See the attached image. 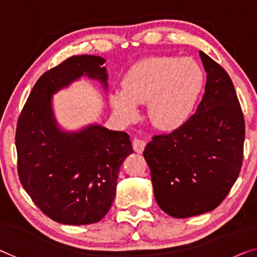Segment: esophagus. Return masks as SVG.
<instances>
[{"mask_svg": "<svg viewBox=\"0 0 257 257\" xmlns=\"http://www.w3.org/2000/svg\"><path fill=\"white\" fill-rule=\"evenodd\" d=\"M133 148L135 152L137 153H142L144 151V148H145V142L139 140V139H135L133 142Z\"/></svg>", "mask_w": 257, "mask_h": 257, "instance_id": "esophagus-1", "label": "esophagus"}]
</instances>
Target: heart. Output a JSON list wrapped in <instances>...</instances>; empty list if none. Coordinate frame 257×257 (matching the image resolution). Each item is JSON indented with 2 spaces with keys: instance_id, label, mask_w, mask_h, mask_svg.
<instances>
[{
  "instance_id": "heart-1",
  "label": "heart",
  "mask_w": 257,
  "mask_h": 257,
  "mask_svg": "<svg viewBox=\"0 0 257 257\" xmlns=\"http://www.w3.org/2000/svg\"><path fill=\"white\" fill-rule=\"evenodd\" d=\"M204 83V71L191 57H150L129 69L123 89L110 93V104L122 121L132 123L140 117L139 105L149 102L151 123L170 132L193 116Z\"/></svg>"
}]
</instances>
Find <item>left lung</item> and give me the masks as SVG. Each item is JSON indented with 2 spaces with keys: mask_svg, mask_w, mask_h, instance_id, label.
I'll use <instances>...</instances> for the list:
<instances>
[{
  "mask_svg": "<svg viewBox=\"0 0 257 257\" xmlns=\"http://www.w3.org/2000/svg\"><path fill=\"white\" fill-rule=\"evenodd\" d=\"M200 56L206 84L196 113L173 133L153 137L143 152L156 201L174 218L216 209L242 164L244 120L234 85L211 57Z\"/></svg>",
  "mask_w": 257,
  "mask_h": 257,
  "instance_id": "1",
  "label": "left lung"
}]
</instances>
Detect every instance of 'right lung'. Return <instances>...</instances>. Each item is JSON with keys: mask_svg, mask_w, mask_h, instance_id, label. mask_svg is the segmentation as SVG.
I'll list each match as a JSON object with an SVG mask.
<instances>
[{"mask_svg": "<svg viewBox=\"0 0 257 257\" xmlns=\"http://www.w3.org/2000/svg\"><path fill=\"white\" fill-rule=\"evenodd\" d=\"M105 62L97 55L71 56L45 72L18 118L19 180L38 208L61 224L101 220L115 197L122 163L134 152L127 133L99 123L67 130L55 117L53 95L83 77L107 92Z\"/></svg>", "mask_w": 257, "mask_h": 257, "instance_id": "add662e5", "label": "right lung"}]
</instances>
